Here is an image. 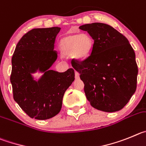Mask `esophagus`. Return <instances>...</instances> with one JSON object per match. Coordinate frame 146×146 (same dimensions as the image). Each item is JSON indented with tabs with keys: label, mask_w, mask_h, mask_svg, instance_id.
I'll list each match as a JSON object with an SVG mask.
<instances>
[{
	"label": "esophagus",
	"mask_w": 146,
	"mask_h": 146,
	"mask_svg": "<svg viewBox=\"0 0 146 146\" xmlns=\"http://www.w3.org/2000/svg\"><path fill=\"white\" fill-rule=\"evenodd\" d=\"M75 78L76 80H78L80 78V74L78 72H75Z\"/></svg>",
	"instance_id": "esophagus-1"
}]
</instances>
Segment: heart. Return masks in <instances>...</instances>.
Wrapping results in <instances>:
<instances>
[{"mask_svg":"<svg viewBox=\"0 0 146 146\" xmlns=\"http://www.w3.org/2000/svg\"><path fill=\"white\" fill-rule=\"evenodd\" d=\"M94 42L86 33H69L62 38L60 42L61 54L65 57H72L77 62L86 60L92 51Z\"/></svg>","mask_w":146,"mask_h":146,"instance_id":"heart-1","label":"heart"}]
</instances>
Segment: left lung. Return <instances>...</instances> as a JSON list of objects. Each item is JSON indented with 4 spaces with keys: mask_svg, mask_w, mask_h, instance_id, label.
<instances>
[{
    "mask_svg": "<svg viewBox=\"0 0 146 146\" xmlns=\"http://www.w3.org/2000/svg\"><path fill=\"white\" fill-rule=\"evenodd\" d=\"M94 40L91 55L72 66L84 84L90 105L104 112L120 111L137 87L135 54L127 38L111 26L94 22L79 27Z\"/></svg>",
    "mask_w": 146,
    "mask_h": 146,
    "instance_id": "obj_1",
    "label": "left lung"
}]
</instances>
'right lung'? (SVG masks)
I'll use <instances>...</instances> for the list:
<instances>
[{
    "label": "right lung",
    "instance_id": "add662e5",
    "mask_svg": "<svg viewBox=\"0 0 146 146\" xmlns=\"http://www.w3.org/2000/svg\"><path fill=\"white\" fill-rule=\"evenodd\" d=\"M60 27L35 28L22 36L11 59L14 99L33 119L46 120L60 113L62 98L75 80L73 68L60 73L51 70L57 59L54 51ZM41 73L38 80L34 73Z\"/></svg>",
    "mask_w": 146,
    "mask_h": 146
}]
</instances>
